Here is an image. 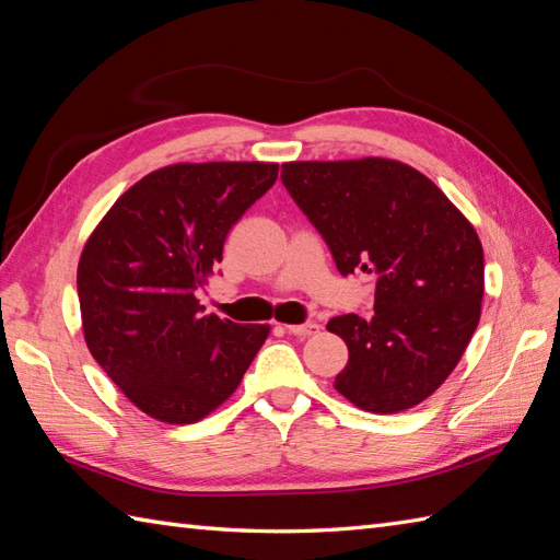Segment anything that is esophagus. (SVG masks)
Instances as JSON below:
<instances>
[{"instance_id": "34e87169", "label": "esophagus", "mask_w": 560, "mask_h": 560, "mask_svg": "<svg viewBox=\"0 0 560 560\" xmlns=\"http://www.w3.org/2000/svg\"><path fill=\"white\" fill-rule=\"evenodd\" d=\"M285 331L293 334V336H298V339H307V336H312V334H317V331H319V324H315V322L289 324V327H285Z\"/></svg>"}]
</instances>
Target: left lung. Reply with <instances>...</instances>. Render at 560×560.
Returning <instances> with one entry per match:
<instances>
[{"instance_id": "1", "label": "left lung", "mask_w": 560, "mask_h": 560, "mask_svg": "<svg viewBox=\"0 0 560 560\" xmlns=\"http://www.w3.org/2000/svg\"><path fill=\"white\" fill-rule=\"evenodd\" d=\"M281 180L327 241L343 277H376L374 317L327 329L348 346L334 388L392 415L456 370L482 315L485 253L475 226L418 168L396 160L285 162Z\"/></svg>"}]
</instances>
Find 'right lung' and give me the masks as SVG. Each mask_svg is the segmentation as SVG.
Listing matches in <instances>:
<instances>
[{"instance_id":"add662e5","label":"right lung","mask_w":560,"mask_h":560,"mask_svg":"<svg viewBox=\"0 0 560 560\" xmlns=\"http://www.w3.org/2000/svg\"><path fill=\"white\" fill-rule=\"evenodd\" d=\"M279 164H172L142 176L90 233L78 262L88 350L150 418L190 424L236 392L269 324L202 315L195 291L231 226L275 186Z\"/></svg>"}]
</instances>
